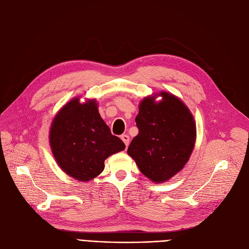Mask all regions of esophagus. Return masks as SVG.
<instances>
[{
    "mask_svg": "<svg viewBox=\"0 0 249 249\" xmlns=\"http://www.w3.org/2000/svg\"><path fill=\"white\" fill-rule=\"evenodd\" d=\"M120 138H122V140L124 141V144H125V146L129 145V143H130V137L127 136L126 134H124V135H122V137H120Z\"/></svg>",
    "mask_w": 249,
    "mask_h": 249,
    "instance_id": "34e87169",
    "label": "esophagus"
}]
</instances>
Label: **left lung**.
<instances>
[{"mask_svg":"<svg viewBox=\"0 0 249 249\" xmlns=\"http://www.w3.org/2000/svg\"><path fill=\"white\" fill-rule=\"evenodd\" d=\"M143 99L135 118L139 133L127 148L139 170L152 182H166L183 169L194 148L196 125L186 105L171 93Z\"/></svg>","mask_w":249,"mask_h":249,"instance_id":"obj_1","label":"left lung"}]
</instances>
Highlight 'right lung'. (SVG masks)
<instances>
[{
	"mask_svg": "<svg viewBox=\"0 0 249 249\" xmlns=\"http://www.w3.org/2000/svg\"><path fill=\"white\" fill-rule=\"evenodd\" d=\"M50 144L60 168L83 182L96 178L105 160L125 148L102 119L96 102L81 104L79 97L64 105L53 119Z\"/></svg>",
	"mask_w": 249,
	"mask_h": 249,
	"instance_id": "add662e5",
	"label": "right lung"
}]
</instances>
